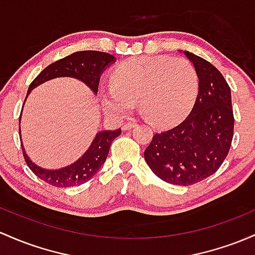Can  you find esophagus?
<instances>
[{"label":"esophagus","mask_w":255,"mask_h":255,"mask_svg":"<svg viewBox=\"0 0 255 255\" xmlns=\"http://www.w3.org/2000/svg\"><path fill=\"white\" fill-rule=\"evenodd\" d=\"M135 126H136L135 122H127V123H125V125L122 126V129H125V130L132 129V128L135 127Z\"/></svg>","instance_id":"1"}]
</instances>
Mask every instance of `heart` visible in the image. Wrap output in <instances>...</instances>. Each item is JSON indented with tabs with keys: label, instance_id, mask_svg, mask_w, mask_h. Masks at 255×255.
I'll return each instance as SVG.
<instances>
[{
	"label": "heart",
	"instance_id": "b5f03b06",
	"mask_svg": "<svg viewBox=\"0 0 255 255\" xmlns=\"http://www.w3.org/2000/svg\"><path fill=\"white\" fill-rule=\"evenodd\" d=\"M198 85L197 71L184 58L136 57L115 68L111 86L100 91V103L106 114L123 119L138 102L147 121L167 127L185 116Z\"/></svg>",
	"mask_w": 255,
	"mask_h": 255
}]
</instances>
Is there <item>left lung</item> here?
<instances>
[{
  "mask_svg": "<svg viewBox=\"0 0 255 255\" xmlns=\"http://www.w3.org/2000/svg\"><path fill=\"white\" fill-rule=\"evenodd\" d=\"M183 54L198 75L195 105L183 122L153 135L144 157L159 179L187 186L222 166L231 146L235 120L230 87L219 70L194 53Z\"/></svg>",
  "mask_w": 255,
  "mask_h": 255,
  "instance_id": "left-lung-1",
  "label": "left lung"
}]
</instances>
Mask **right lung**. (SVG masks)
<instances>
[{"label": "right lung", "instance_id": "add662e5", "mask_svg": "<svg viewBox=\"0 0 255 255\" xmlns=\"http://www.w3.org/2000/svg\"><path fill=\"white\" fill-rule=\"evenodd\" d=\"M115 60L116 58L114 55L104 52H97V50H82V52L72 53L71 55L50 64L43 71H41L30 85L26 98L33 88L57 77L77 78L82 81L94 94H97L100 76L108 66L115 63ZM120 134H121V128L115 130H100L96 134V138L93 139L88 150L77 161L59 169H46L37 166L26 155L23 142L21 147H23L25 162L35 173L36 177L57 187L77 186L93 178L98 170L102 168L108 157L111 142Z\"/></svg>", "mask_w": 255, "mask_h": 255}]
</instances>
